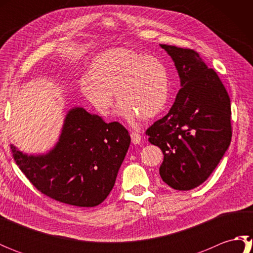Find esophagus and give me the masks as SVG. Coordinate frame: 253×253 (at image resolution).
<instances>
[{
  "instance_id": "obj_1",
  "label": "esophagus",
  "mask_w": 253,
  "mask_h": 253,
  "mask_svg": "<svg viewBox=\"0 0 253 253\" xmlns=\"http://www.w3.org/2000/svg\"><path fill=\"white\" fill-rule=\"evenodd\" d=\"M130 137H131V142L133 143V144H139L141 142V136H140V133H138V132H131L130 133Z\"/></svg>"
}]
</instances>
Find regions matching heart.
<instances>
[{
	"mask_svg": "<svg viewBox=\"0 0 253 253\" xmlns=\"http://www.w3.org/2000/svg\"><path fill=\"white\" fill-rule=\"evenodd\" d=\"M80 90L101 116L110 114L115 92L118 115L129 122L149 120L168 104L169 72L157 57L113 47L93 58Z\"/></svg>",
	"mask_w": 253,
	"mask_h": 253,
	"instance_id": "heart-1",
	"label": "heart"
}]
</instances>
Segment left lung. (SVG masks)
<instances>
[{
  "mask_svg": "<svg viewBox=\"0 0 253 253\" xmlns=\"http://www.w3.org/2000/svg\"><path fill=\"white\" fill-rule=\"evenodd\" d=\"M161 47L173 60L181 88L169 112L146 133L164 154L161 178L173 189L190 190L209 178L229 147L230 99L217 74L196 51Z\"/></svg>",
  "mask_w": 253,
  "mask_h": 253,
  "instance_id": "1",
  "label": "left lung"
}]
</instances>
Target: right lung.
<instances>
[{
  "mask_svg": "<svg viewBox=\"0 0 253 253\" xmlns=\"http://www.w3.org/2000/svg\"><path fill=\"white\" fill-rule=\"evenodd\" d=\"M130 144L120 123H105L83 107H73L60 138L45 154H27L10 146L20 170L38 190L69 206L92 208L114 187Z\"/></svg>",
  "mask_w": 253,
  "mask_h": 253,
  "instance_id": "1",
  "label": "right lung"
}]
</instances>
